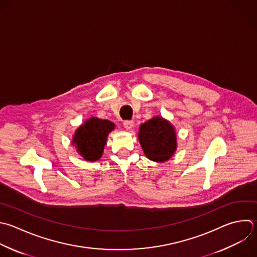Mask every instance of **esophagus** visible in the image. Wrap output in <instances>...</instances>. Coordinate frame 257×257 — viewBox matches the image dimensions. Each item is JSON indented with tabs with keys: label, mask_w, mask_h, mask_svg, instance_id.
I'll use <instances>...</instances> for the list:
<instances>
[{
	"label": "esophagus",
	"mask_w": 257,
	"mask_h": 257,
	"mask_svg": "<svg viewBox=\"0 0 257 257\" xmlns=\"http://www.w3.org/2000/svg\"><path fill=\"white\" fill-rule=\"evenodd\" d=\"M123 126L125 130L130 131L134 126V120H125L123 121Z\"/></svg>",
	"instance_id": "obj_1"
}]
</instances>
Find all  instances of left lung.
I'll return each instance as SVG.
<instances>
[{
  "label": "left lung",
  "mask_w": 257,
  "mask_h": 257,
  "mask_svg": "<svg viewBox=\"0 0 257 257\" xmlns=\"http://www.w3.org/2000/svg\"><path fill=\"white\" fill-rule=\"evenodd\" d=\"M139 142L145 156L156 163L169 161L177 150V133L174 125L157 115L140 125Z\"/></svg>",
  "instance_id": "8db88e82"
}]
</instances>
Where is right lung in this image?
Listing matches in <instances>:
<instances>
[{
  "label": "right lung",
  "mask_w": 257,
  "mask_h": 257,
  "mask_svg": "<svg viewBox=\"0 0 257 257\" xmlns=\"http://www.w3.org/2000/svg\"><path fill=\"white\" fill-rule=\"evenodd\" d=\"M114 128L112 121L91 116L75 130L71 144L85 161H97L103 154L109 133Z\"/></svg>",
  "instance_id": "1"
}]
</instances>
